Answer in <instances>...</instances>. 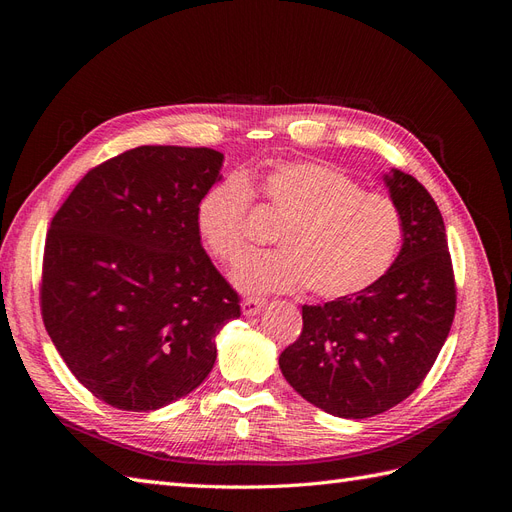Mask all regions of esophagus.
I'll return each mask as SVG.
<instances>
[{
	"label": "esophagus",
	"mask_w": 512,
	"mask_h": 512,
	"mask_svg": "<svg viewBox=\"0 0 512 512\" xmlns=\"http://www.w3.org/2000/svg\"><path fill=\"white\" fill-rule=\"evenodd\" d=\"M262 307H265V299L247 297V299L241 301V312H243V316H256V314H260Z\"/></svg>",
	"instance_id": "obj_1"
}]
</instances>
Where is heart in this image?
Wrapping results in <instances>:
<instances>
[{
    "label": "heart",
    "instance_id": "obj_1",
    "mask_svg": "<svg viewBox=\"0 0 512 512\" xmlns=\"http://www.w3.org/2000/svg\"><path fill=\"white\" fill-rule=\"evenodd\" d=\"M269 209L284 222L282 250L260 254L232 275L243 292H309L324 301L359 297L389 273L404 224L393 200L320 162H277L260 181ZM252 188L243 175L211 185L196 205V230L222 265L250 252Z\"/></svg>",
    "mask_w": 512,
    "mask_h": 512
}]
</instances>
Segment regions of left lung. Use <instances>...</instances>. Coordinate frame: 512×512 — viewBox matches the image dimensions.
Instances as JSON below:
<instances>
[{"label": "left lung", "instance_id": "1", "mask_svg": "<svg viewBox=\"0 0 512 512\" xmlns=\"http://www.w3.org/2000/svg\"><path fill=\"white\" fill-rule=\"evenodd\" d=\"M384 185L404 224L393 267L359 297L303 305V331L280 354L292 389L339 418L376 416L412 395L455 318V277L438 205L397 168L384 173Z\"/></svg>", "mask_w": 512, "mask_h": 512}]
</instances>
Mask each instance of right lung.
Instances as JSON below:
<instances>
[{
  "mask_svg": "<svg viewBox=\"0 0 512 512\" xmlns=\"http://www.w3.org/2000/svg\"><path fill=\"white\" fill-rule=\"evenodd\" d=\"M222 164L207 147H136L89 170L55 213L42 320L108 406L151 412L192 393L213 369L215 335L241 314L196 230Z\"/></svg>",
  "mask_w": 512,
  "mask_h": 512,
  "instance_id": "right-lung-1",
  "label": "right lung"
}]
</instances>
